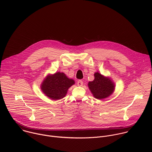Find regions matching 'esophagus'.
Segmentation results:
<instances>
[{
	"label": "esophagus",
	"mask_w": 152,
	"mask_h": 152,
	"mask_svg": "<svg viewBox=\"0 0 152 152\" xmlns=\"http://www.w3.org/2000/svg\"><path fill=\"white\" fill-rule=\"evenodd\" d=\"M83 81L82 80H79L77 82V85L78 86H82L83 85Z\"/></svg>",
	"instance_id": "obj_1"
}]
</instances>
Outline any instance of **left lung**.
I'll list each match as a JSON object with an SVG mask.
<instances>
[{"label":"left lung","mask_w":152,"mask_h":152,"mask_svg":"<svg viewBox=\"0 0 152 152\" xmlns=\"http://www.w3.org/2000/svg\"><path fill=\"white\" fill-rule=\"evenodd\" d=\"M88 87L95 98L103 99L113 93L115 85L109 78L97 72L94 74V79L89 82Z\"/></svg>","instance_id":"obj_1"}]
</instances>
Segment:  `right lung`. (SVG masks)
I'll list each match as a JSON object with an SVG mask.
<instances>
[{"label":"right lung","mask_w":152,"mask_h":152,"mask_svg":"<svg viewBox=\"0 0 152 152\" xmlns=\"http://www.w3.org/2000/svg\"><path fill=\"white\" fill-rule=\"evenodd\" d=\"M75 83L73 79L68 78L64 73L58 72L48 76L41 84V90L52 100H59L66 95L68 89Z\"/></svg>","instance_id":"right-lung-1"}]
</instances>
